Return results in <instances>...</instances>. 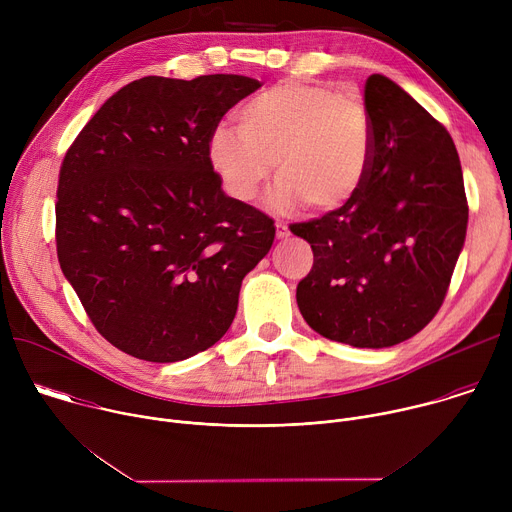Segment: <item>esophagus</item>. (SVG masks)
Masks as SVG:
<instances>
[{"instance_id": "1", "label": "esophagus", "mask_w": 512, "mask_h": 512, "mask_svg": "<svg viewBox=\"0 0 512 512\" xmlns=\"http://www.w3.org/2000/svg\"><path fill=\"white\" fill-rule=\"evenodd\" d=\"M275 235H277L279 239H285V237H289V227H287V223H283V221H277V223H275Z\"/></svg>"}]
</instances>
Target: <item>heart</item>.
Returning <instances> with one entry per match:
<instances>
[{
	"label": "heart",
	"mask_w": 512,
	"mask_h": 512,
	"mask_svg": "<svg viewBox=\"0 0 512 512\" xmlns=\"http://www.w3.org/2000/svg\"><path fill=\"white\" fill-rule=\"evenodd\" d=\"M237 125H218L208 143L212 170L239 202L257 198L273 172V202H308L312 210L348 204L367 180L373 127L367 107L324 83L283 81L237 111Z\"/></svg>",
	"instance_id": "b5f03b06"
}]
</instances>
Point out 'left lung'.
I'll return each mask as SVG.
<instances>
[{
    "instance_id": "8db88e82",
    "label": "left lung",
    "mask_w": 512,
    "mask_h": 512,
    "mask_svg": "<svg viewBox=\"0 0 512 512\" xmlns=\"http://www.w3.org/2000/svg\"><path fill=\"white\" fill-rule=\"evenodd\" d=\"M364 107L371 168L342 208L289 231L312 245L298 283L304 320L324 338L385 348L423 330L442 308L464 247L468 200L448 129L397 83L371 75Z\"/></svg>"
}]
</instances>
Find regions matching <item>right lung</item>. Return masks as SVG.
Listing matches in <instances>:
<instances>
[{"mask_svg":"<svg viewBox=\"0 0 512 512\" xmlns=\"http://www.w3.org/2000/svg\"><path fill=\"white\" fill-rule=\"evenodd\" d=\"M259 87L241 75L143 77L107 99L68 148L58 263L115 348L176 362L233 324L243 277L269 253L275 227L223 192L208 143Z\"/></svg>","mask_w":512,"mask_h":512,"instance_id":"obj_1","label":"right lung"}]
</instances>
